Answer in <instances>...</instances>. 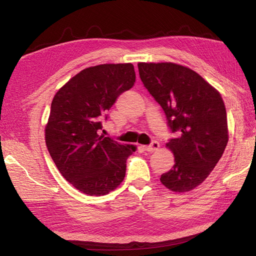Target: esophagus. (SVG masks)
I'll use <instances>...</instances> for the list:
<instances>
[{"label":"esophagus","mask_w":256,"mask_h":256,"mask_svg":"<svg viewBox=\"0 0 256 256\" xmlns=\"http://www.w3.org/2000/svg\"><path fill=\"white\" fill-rule=\"evenodd\" d=\"M144 149L146 151H149V152H154V151L159 149V144L157 141H152L149 146H144Z\"/></svg>","instance_id":"34e87169"}]
</instances>
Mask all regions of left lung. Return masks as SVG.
<instances>
[{"instance_id":"left-lung-1","label":"left lung","mask_w":256,"mask_h":256,"mask_svg":"<svg viewBox=\"0 0 256 256\" xmlns=\"http://www.w3.org/2000/svg\"><path fill=\"white\" fill-rule=\"evenodd\" d=\"M146 89L166 115L176 136L166 144L175 157L160 182L174 192L200 185L222 158L228 142L227 114L220 94L196 72L175 63H138Z\"/></svg>"}]
</instances>
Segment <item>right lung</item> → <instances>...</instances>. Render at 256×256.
I'll use <instances>...</instances> for the list:
<instances>
[{
  "label": "right lung",
  "mask_w": 256,
  "mask_h": 256,
  "mask_svg": "<svg viewBox=\"0 0 256 256\" xmlns=\"http://www.w3.org/2000/svg\"><path fill=\"white\" fill-rule=\"evenodd\" d=\"M136 82L131 63L84 68L54 96L45 140L64 178L88 196H105L122 183L136 146L99 136L102 120Z\"/></svg>",
  "instance_id": "obj_1"
}]
</instances>
